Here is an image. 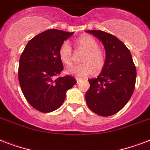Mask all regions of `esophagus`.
<instances>
[{
  "mask_svg": "<svg viewBox=\"0 0 150 150\" xmlns=\"http://www.w3.org/2000/svg\"><path fill=\"white\" fill-rule=\"evenodd\" d=\"M76 81H77V83H79V82H81V79H79V78H76Z\"/></svg>",
  "mask_w": 150,
  "mask_h": 150,
  "instance_id": "1",
  "label": "esophagus"
}]
</instances>
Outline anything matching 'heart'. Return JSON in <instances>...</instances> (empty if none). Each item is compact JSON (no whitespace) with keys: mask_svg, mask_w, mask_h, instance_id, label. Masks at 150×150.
<instances>
[{"mask_svg":"<svg viewBox=\"0 0 150 150\" xmlns=\"http://www.w3.org/2000/svg\"><path fill=\"white\" fill-rule=\"evenodd\" d=\"M76 47H81L86 50V53L82 58V64H75L68 68V73L75 77L86 78L96 72H100L104 68L106 64V56L104 52L98 47V43L93 36L82 35L75 40ZM59 58L65 65H70L72 63V48L68 41H64L58 50Z\"/></svg>","mask_w":150,"mask_h":150,"instance_id":"1","label":"heart"}]
</instances>
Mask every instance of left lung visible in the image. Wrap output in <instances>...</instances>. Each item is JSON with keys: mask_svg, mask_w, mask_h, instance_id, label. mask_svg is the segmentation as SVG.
<instances>
[{"mask_svg": "<svg viewBox=\"0 0 150 150\" xmlns=\"http://www.w3.org/2000/svg\"><path fill=\"white\" fill-rule=\"evenodd\" d=\"M104 46L106 64L86 93V101L92 111L107 117L120 111L135 89L136 68L128 47L116 36L100 30H87Z\"/></svg>", "mask_w": 150, "mask_h": 150, "instance_id": "8db88e82", "label": "left lung"}]
</instances>
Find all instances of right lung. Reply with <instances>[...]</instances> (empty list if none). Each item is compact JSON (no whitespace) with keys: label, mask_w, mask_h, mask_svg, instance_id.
Wrapping results in <instances>:
<instances>
[{"label":"right lung","mask_w":150,"mask_h":150,"mask_svg":"<svg viewBox=\"0 0 150 150\" xmlns=\"http://www.w3.org/2000/svg\"><path fill=\"white\" fill-rule=\"evenodd\" d=\"M74 34L48 29L29 40L21 54L18 81L25 98L43 113L54 111L64 101L66 92L76 83L74 77H58L64 69L58 50L64 41Z\"/></svg>","instance_id":"1"}]
</instances>
